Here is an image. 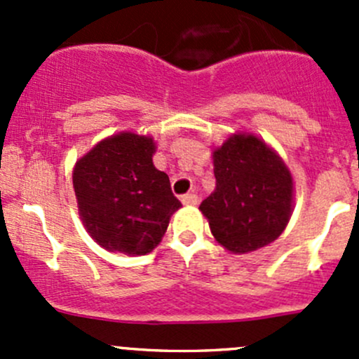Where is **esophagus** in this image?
I'll return each mask as SVG.
<instances>
[{
	"mask_svg": "<svg viewBox=\"0 0 359 359\" xmlns=\"http://www.w3.org/2000/svg\"><path fill=\"white\" fill-rule=\"evenodd\" d=\"M180 201H182L184 205H198L200 198H198L196 194H184V196L180 198Z\"/></svg>",
	"mask_w": 359,
	"mask_h": 359,
	"instance_id": "34e87169",
	"label": "esophagus"
}]
</instances>
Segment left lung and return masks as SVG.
Here are the masks:
<instances>
[{
    "mask_svg": "<svg viewBox=\"0 0 359 359\" xmlns=\"http://www.w3.org/2000/svg\"><path fill=\"white\" fill-rule=\"evenodd\" d=\"M215 191L200 210L213 238L231 253L278 240L293 206V180L283 159L252 133H234L213 151Z\"/></svg>",
    "mask_w": 359,
    "mask_h": 359,
    "instance_id": "obj_1",
    "label": "left lung"
}]
</instances>
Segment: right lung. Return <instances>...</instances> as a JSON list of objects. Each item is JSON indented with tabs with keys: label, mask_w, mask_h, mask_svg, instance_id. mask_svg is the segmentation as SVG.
Wrapping results in <instances>:
<instances>
[{
	"label": "right lung",
	"mask_w": 359,
	"mask_h": 359,
	"mask_svg": "<svg viewBox=\"0 0 359 359\" xmlns=\"http://www.w3.org/2000/svg\"><path fill=\"white\" fill-rule=\"evenodd\" d=\"M151 137L121 132L100 140L72 172L79 217L100 247L125 255L153 252L180 208L170 179L153 165Z\"/></svg>",
	"instance_id": "add662e5"
}]
</instances>
